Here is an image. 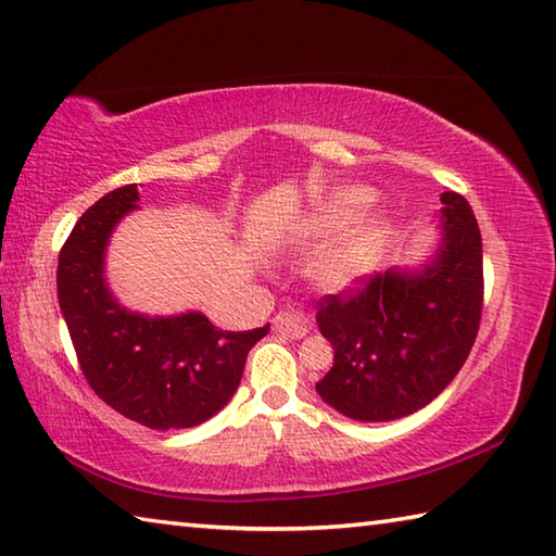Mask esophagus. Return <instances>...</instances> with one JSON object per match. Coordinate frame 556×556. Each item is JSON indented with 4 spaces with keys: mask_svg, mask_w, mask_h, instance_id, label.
<instances>
[{
    "mask_svg": "<svg viewBox=\"0 0 556 556\" xmlns=\"http://www.w3.org/2000/svg\"><path fill=\"white\" fill-rule=\"evenodd\" d=\"M271 323H275V330L281 332V336L287 338H304L306 332L311 330V320H308V313L299 311V308H287V311H279L275 318H271Z\"/></svg>",
    "mask_w": 556,
    "mask_h": 556,
    "instance_id": "1",
    "label": "esophagus"
}]
</instances>
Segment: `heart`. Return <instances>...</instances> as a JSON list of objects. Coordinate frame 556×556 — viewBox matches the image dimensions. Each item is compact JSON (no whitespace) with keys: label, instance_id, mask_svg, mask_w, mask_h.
<instances>
[{"label":"heart","instance_id":"b5f03b06","mask_svg":"<svg viewBox=\"0 0 556 556\" xmlns=\"http://www.w3.org/2000/svg\"><path fill=\"white\" fill-rule=\"evenodd\" d=\"M371 204L367 187H345L330 194L313 214L308 230L318 238L342 237L313 262L311 277L320 289L340 291L365 275L375 265L387 238V224L379 216H365Z\"/></svg>","mask_w":556,"mask_h":556}]
</instances>
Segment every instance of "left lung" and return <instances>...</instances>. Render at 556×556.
Instances as JSON below:
<instances>
[{"instance_id": "obj_1", "label": "left lung", "mask_w": 556, "mask_h": 556, "mask_svg": "<svg viewBox=\"0 0 556 556\" xmlns=\"http://www.w3.org/2000/svg\"><path fill=\"white\" fill-rule=\"evenodd\" d=\"M442 240L420 269H389L323 296L318 328L336 357L316 391L342 416L396 420L442 393L477 340L483 308L481 233L469 201L440 197Z\"/></svg>"}]
</instances>
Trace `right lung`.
<instances>
[{
  "instance_id": "add662e5",
  "label": "right lung",
  "mask_w": 556,
  "mask_h": 556,
  "mask_svg": "<svg viewBox=\"0 0 556 556\" xmlns=\"http://www.w3.org/2000/svg\"><path fill=\"white\" fill-rule=\"evenodd\" d=\"M138 208L136 185L89 206L58 257V301L89 387L111 408L150 430H181L226 406L248 352L269 332L218 330L204 313L140 316L118 304L104 279L109 236Z\"/></svg>"
}]
</instances>
